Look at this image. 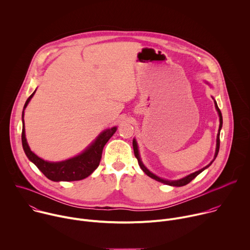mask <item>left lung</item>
<instances>
[{
  "label": "left lung",
  "mask_w": 250,
  "mask_h": 250,
  "mask_svg": "<svg viewBox=\"0 0 250 250\" xmlns=\"http://www.w3.org/2000/svg\"><path fill=\"white\" fill-rule=\"evenodd\" d=\"M207 84H209V83L207 82V81H205ZM210 85V84H209ZM213 98V97H212ZM213 100H214V103H215V108H216V110H217V112H218V115H219V120H220V125H219V130H218V134H217V140H216V150H215V155H214V159L206 166V167H204V168H202V169H200V170H198V171H196V172H194V173H192V174H190V175H188V176H187V177H185V178H183V179H180V180H176V181H169V180H165V179H162V178H160V177H158V176H156L155 174H153V173H151L145 166H144V164L142 163V161H141V158H140V155H139V150H138V145H137V142H136V139L135 138H133V140H132V145H133V151H134V155H135V157H136V159H137V161H138V165L140 166V168H141V170L148 176V177H150L151 179H153V180H155V181H157V182H160V183H162V184H164V185H168V186H171V187H184V186H186V185H188V183H190L193 179H195L200 173H202L205 169H207V168H209L210 166H211V164L214 162V160L216 159V157H217V155H218V152H219V148H220V131H221V128H222V126H223V117H222V113H221V111H220V109L218 108V105H217V102H216V100L213 98Z\"/></svg>",
  "instance_id": "obj_1"
}]
</instances>
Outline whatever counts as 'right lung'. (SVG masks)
<instances>
[{
    "mask_svg": "<svg viewBox=\"0 0 250 250\" xmlns=\"http://www.w3.org/2000/svg\"><path fill=\"white\" fill-rule=\"evenodd\" d=\"M36 90L26 100L22 111V133L21 141L25 155L36 167L44 174L46 178L53 182H73L80 181L90 176L100 164L102 152L105 144L114 135L118 127L113 126L111 128L103 130L96 139L80 154L60 162L45 161L33 153L27 143L25 137L24 127V110L30 102L31 98L35 94Z\"/></svg>",
    "mask_w": 250,
    "mask_h": 250,
    "instance_id": "add662e5",
    "label": "right lung"
}]
</instances>
